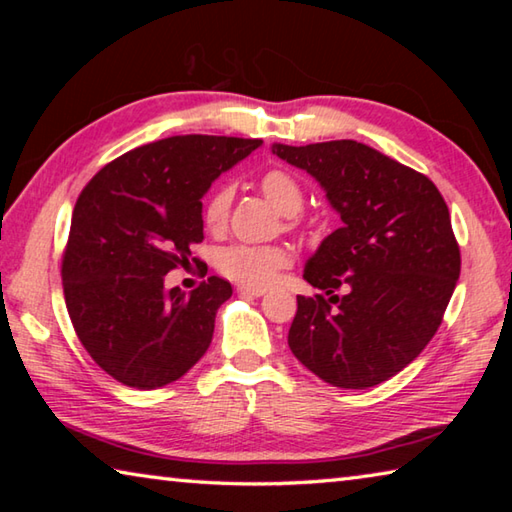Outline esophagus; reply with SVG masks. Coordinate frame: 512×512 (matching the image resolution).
I'll list each match as a JSON object with an SVG mask.
<instances>
[{"instance_id": "obj_1", "label": "esophagus", "mask_w": 512, "mask_h": 512, "mask_svg": "<svg viewBox=\"0 0 512 512\" xmlns=\"http://www.w3.org/2000/svg\"><path fill=\"white\" fill-rule=\"evenodd\" d=\"M237 291L244 293V296H255V298L264 296V293H266L264 287H248V284H241V287H237Z\"/></svg>"}]
</instances>
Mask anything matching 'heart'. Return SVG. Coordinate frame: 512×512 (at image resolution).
Instances as JSON below:
<instances>
[{"label":"heart","mask_w":512,"mask_h":512,"mask_svg":"<svg viewBox=\"0 0 512 512\" xmlns=\"http://www.w3.org/2000/svg\"><path fill=\"white\" fill-rule=\"evenodd\" d=\"M259 189L277 212L289 216V225L298 223V212L305 205V189L293 173L284 169H268L259 178ZM232 192L228 185H219L205 198L203 223L207 230L219 232L228 223ZM291 264V253L284 246H250L235 244L223 248L216 257L219 271L230 280L248 284V287H266L282 268Z\"/></svg>","instance_id":"b5f03b06"}]
</instances>
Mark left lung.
<instances>
[{"mask_svg":"<svg viewBox=\"0 0 512 512\" xmlns=\"http://www.w3.org/2000/svg\"><path fill=\"white\" fill-rule=\"evenodd\" d=\"M277 158L311 173L341 214L305 268L320 289L298 296L289 348L339 388L391 379L427 348L461 273V248L438 187L354 140L273 144Z\"/></svg>","mask_w":512,"mask_h":512,"instance_id":"8db88e82","label":"left lung"}]
</instances>
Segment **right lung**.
I'll return each mask as SVG.
<instances>
[{
	"mask_svg": "<svg viewBox=\"0 0 512 512\" xmlns=\"http://www.w3.org/2000/svg\"><path fill=\"white\" fill-rule=\"evenodd\" d=\"M259 144L173 135L119 155L83 187L60 275L74 332L112 379L167 386L210 348L230 282L212 275L185 293L164 287V275L196 262L203 194Z\"/></svg>",
	"mask_w": 512,
	"mask_h": 512,
	"instance_id": "right-lung-1",
	"label": "right lung"
}]
</instances>
